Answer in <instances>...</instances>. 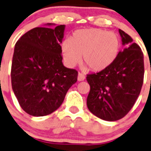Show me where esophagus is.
Instances as JSON below:
<instances>
[{
    "mask_svg": "<svg viewBox=\"0 0 151 151\" xmlns=\"http://www.w3.org/2000/svg\"><path fill=\"white\" fill-rule=\"evenodd\" d=\"M85 79V76L83 75L82 73H78V80L79 81H82L83 80Z\"/></svg>",
    "mask_w": 151,
    "mask_h": 151,
    "instance_id": "esophagus-1",
    "label": "esophagus"
}]
</instances>
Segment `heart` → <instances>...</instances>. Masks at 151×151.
Masks as SVG:
<instances>
[{"instance_id": "heart-1", "label": "heart", "mask_w": 151, "mask_h": 151, "mask_svg": "<svg viewBox=\"0 0 151 151\" xmlns=\"http://www.w3.org/2000/svg\"><path fill=\"white\" fill-rule=\"evenodd\" d=\"M121 49V40L114 32L98 28L76 30L70 40L62 43L64 60L70 67L82 61L92 71L106 69L114 63Z\"/></svg>"}]
</instances>
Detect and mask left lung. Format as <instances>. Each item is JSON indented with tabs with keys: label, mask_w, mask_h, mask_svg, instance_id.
Instances as JSON below:
<instances>
[{
	"label": "left lung",
	"mask_w": 151,
	"mask_h": 151,
	"mask_svg": "<svg viewBox=\"0 0 151 151\" xmlns=\"http://www.w3.org/2000/svg\"><path fill=\"white\" fill-rule=\"evenodd\" d=\"M123 44L116 60L106 69L87 74L91 91L87 107L93 114L107 121L123 118L131 110L144 82V54L127 34L119 29Z\"/></svg>",
	"instance_id": "8db88e82"
}]
</instances>
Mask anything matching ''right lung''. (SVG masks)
Instances as JSON below:
<instances>
[{
  "label": "right lung",
  "mask_w": 151,
  "mask_h": 151,
  "mask_svg": "<svg viewBox=\"0 0 151 151\" xmlns=\"http://www.w3.org/2000/svg\"><path fill=\"white\" fill-rule=\"evenodd\" d=\"M64 27H35L15 44L11 85L21 107L31 116H46L56 111L78 81V70L62 63Z\"/></svg>",
  "instance_id": "add662e5"
}]
</instances>
